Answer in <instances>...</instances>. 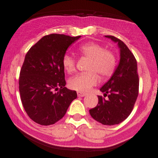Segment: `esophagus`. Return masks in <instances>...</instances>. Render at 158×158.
I'll list each match as a JSON object with an SVG mask.
<instances>
[{
    "label": "esophagus",
    "mask_w": 158,
    "mask_h": 158,
    "mask_svg": "<svg viewBox=\"0 0 158 158\" xmlns=\"http://www.w3.org/2000/svg\"><path fill=\"white\" fill-rule=\"evenodd\" d=\"M77 95L79 97H84L87 95V93H85V92H77Z\"/></svg>",
    "instance_id": "34e87169"
}]
</instances>
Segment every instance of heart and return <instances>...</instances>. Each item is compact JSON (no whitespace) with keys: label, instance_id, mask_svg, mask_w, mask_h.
Instances as JSON below:
<instances>
[{"label":"heart","instance_id":"b5f03b06","mask_svg":"<svg viewBox=\"0 0 158 158\" xmlns=\"http://www.w3.org/2000/svg\"><path fill=\"white\" fill-rule=\"evenodd\" d=\"M78 52L81 56L89 59L90 61L87 68L89 73H81L72 77L68 82L70 89L78 92H89L99 82V74L102 78H107L114 73L116 66L115 56L100 44L96 43L83 44L79 47ZM62 63L68 73L76 70V59L72 56L64 55Z\"/></svg>","mask_w":158,"mask_h":158}]
</instances>
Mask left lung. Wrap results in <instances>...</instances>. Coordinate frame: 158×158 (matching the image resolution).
Masks as SVG:
<instances>
[{"label": "left lung", "mask_w": 158, "mask_h": 158, "mask_svg": "<svg viewBox=\"0 0 158 158\" xmlns=\"http://www.w3.org/2000/svg\"><path fill=\"white\" fill-rule=\"evenodd\" d=\"M117 43L120 49V61L111 79L100 89L104 98L98 95V105L89 110L91 116L105 125L121 123L133 110L139 89L138 66L135 56L121 40L106 36Z\"/></svg>", "instance_id": "left-lung-1"}]
</instances>
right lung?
Listing matches in <instances>:
<instances>
[{
	"label": "right lung",
	"instance_id": "obj_1",
	"mask_svg": "<svg viewBox=\"0 0 158 158\" xmlns=\"http://www.w3.org/2000/svg\"><path fill=\"white\" fill-rule=\"evenodd\" d=\"M81 36L47 35L25 56L19 78L22 104L28 116L41 125H53L66 114L76 91L68 89L63 57L68 47ZM59 89L57 93L54 90Z\"/></svg>",
	"mask_w": 158,
	"mask_h": 158
}]
</instances>
